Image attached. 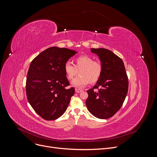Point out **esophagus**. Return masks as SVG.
<instances>
[{"label": "esophagus", "mask_w": 157, "mask_h": 157, "mask_svg": "<svg viewBox=\"0 0 157 157\" xmlns=\"http://www.w3.org/2000/svg\"><path fill=\"white\" fill-rule=\"evenodd\" d=\"M82 91V89H79V88H76L75 89V92L77 93H80V92H81Z\"/></svg>", "instance_id": "obj_1"}]
</instances>
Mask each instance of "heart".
Returning a JSON list of instances; mask_svg holds the SVG:
<instances>
[{
  "mask_svg": "<svg viewBox=\"0 0 157 157\" xmlns=\"http://www.w3.org/2000/svg\"><path fill=\"white\" fill-rule=\"evenodd\" d=\"M102 65L98 61L88 56H80L76 58L74 65L69 61L64 65V71L69 80H72L78 74L79 76L75 78L71 84L75 87L82 88L89 82L96 83L100 79L102 74Z\"/></svg>",
  "mask_w": 157,
  "mask_h": 157,
  "instance_id": "1",
  "label": "heart"
}]
</instances>
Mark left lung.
<instances>
[{
  "instance_id": "8db88e82",
  "label": "left lung",
  "mask_w": 157,
  "mask_h": 157,
  "mask_svg": "<svg viewBox=\"0 0 157 157\" xmlns=\"http://www.w3.org/2000/svg\"><path fill=\"white\" fill-rule=\"evenodd\" d=\"M91 52L100 59L103 71L96 85L87 90L86 105L94 117L106 119L115 115L124 101L128 90V76L123 61L113 52L105 48H92Z\"/></svg>"
}]
</instances>
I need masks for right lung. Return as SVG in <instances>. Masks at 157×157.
<instances>
[{
    "label": "right lung",
    "instance_id": "add662e5",
    "mask_svg": "<svg viewBox=\"0 0 157 157\" xmlns=\"http://www.w3.org/2000/svg\"><path fill=\"white\" fill-rule=\"evenodd\" d=\"M77 52L53 46L33 59L27 72L26 94L35 112L47 121L60 117L75 94L64 71V65Z\"/></svg>",
    "mask_w": 157,
    "mask_h": 157
}]
</instances>
